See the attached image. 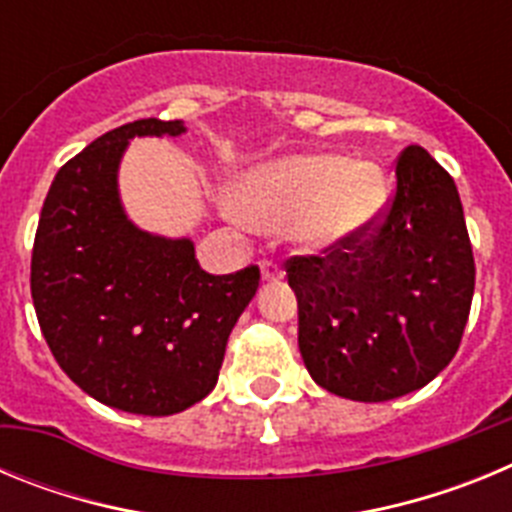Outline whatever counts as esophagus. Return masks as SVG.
<instances>
[{"label":"esophagus","mask_w":512,"mask_h":512,"mask_svg":"<svg viewBox=\"0 0 512 512\" xmlns=\"http://www.w3.org/2000/svg\"><path fill=\"white\" fill-rule=\"evenodd\" d=\"M261 277H264V282H277L284 277V269L277 261H261Z\"/></svg>","instance_id":"34e87169"}]
</instances>
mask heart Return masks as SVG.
Instances as JSON below:
<instances>
[{
    "label": "heart",
    "mask_w": 512,
    "mask_h": 512,
    "mask_svg": "<svg viewBox=\"0 0 512 512\" xmlns=\"http://www.w3.org/2000/svg\"><path fill=\"white\" fill-rule=\"evenodd\" d=\"M390 197L382 169L346 156L307 153L253 166L238 176L233 207L261 230L292 225L302 243L328 248L351 241L377 220Z\"/></svg>",
    "instance_id": "b5f03b06"
}]
</instances>
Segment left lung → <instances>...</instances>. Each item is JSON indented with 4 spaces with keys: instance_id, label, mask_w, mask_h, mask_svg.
<instances>
[{
    "instance_id": "left-lung-1",
    "label": "left lung",
    "mask_w": 512,
    "mask_h": 512,
    "mask_svg": "<svg viewBox=\"0 0 512 512\" xmlns=\"http://www.w3.org/2000/svg\"><path fill=\"white\" fill-rule=\"evenodd\" d=\"M395 179L364 233L284 264L307 372L356 402L395 400L436 379L472 307L474 256L454 179L420 146L397 156Z\"/></svg>"
}]
</instances>
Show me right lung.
Returning a JSON list of instances; mask_svg holds the SVG:
<instances>
[{"instance_id": "right-lung-1", "label": "right lung", "mask_w": 512, "mask_h": 512, "mask_svg": "<svg viewBox=\"0 0 512 512\" xmlns=\"http://www.w3.org/2000/svg\"><path fill=\"white\" fill-rule=\"evenodd\" d=\"M182 120H135L58 169L40 212L30 292L58 366L102 405L174 415L212 392L259 266L207 274L189 238L135 228L117 166L135 135H182Z\"/></svg>"}]
</instances>
